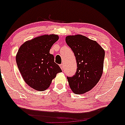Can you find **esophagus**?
I'll use <instances>...</instances> for the list:
<instances>
[{"label":"esophagus","instance_id":"esophagus-1","mask_svg":"<svg viewBox=\"0 0 125 125\" xmlns=\"http://www.w3.org/2000/svg\"><path fill=\"white\" fill-rule=\"evenodd\" d=\"M60 67H61V69L62 70L64 69V66H63V64H60Z\"/></svg>","mask_w":125,"mask_h":125}]
</instances>
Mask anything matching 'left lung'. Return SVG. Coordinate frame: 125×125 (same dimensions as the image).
I'll use <instances>...</instances> for the list:
<instances>
[{"label":"left lung","mask_w":125,"mask_h":125,"mask_svg":"<svg viewBox=\"0 0 125 125\" xmlns=\"http://www.w3.org/2000/svg\"><path fill=\"white\" fill-rule=\"evenodd\" d=\"M66 42L74 54L78 67L75 75L67 78L69 86L76 94L85 93L102 76L104 50L96 41L81 34L68 36Z\"/></svg>","instance_id":"1"}]
</instances>
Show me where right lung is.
I'll return each mask as SVG.
<instances>
[{
	"label": "right lung",
	"mask_w": 125,
	"mask_h": 125,
	"mask_svg": "<svg viewBox=\"0 0 125 125\" xmlns=\"http://www.w3.org/2000/svg\"><path fill=\"white\" fill-rule=\"evenodd\" d=\"M58 39L56 34H45L27 41L19 49L16 62L20 73L29 86L35 90H46L56 74L62 72L49 53Z\"/></svg>",
	"instance_id": "add662e5"
}]
</instances>
